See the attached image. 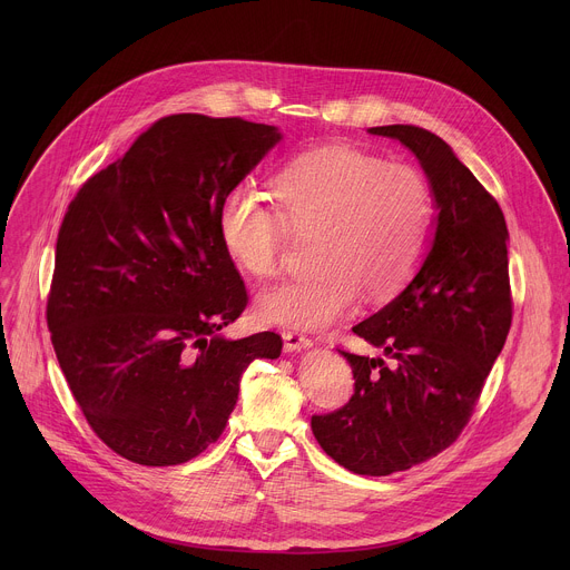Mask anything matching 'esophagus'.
I'll list each match as a JSON object with an SVG mask.
<instances>
[{
	"label": "esophagus",
	"mask_w": 570,
	"mask_h": 570,
	"mask_svg": "<svg viewBox=\"0 0 570 570\" xmlns=\"http://www.w3.org/2000/svg\"><path fill=\"white\" fill-rule=\"evenodd\" d=\"M284 338V350L286 352H304L308 347H313V341L299 332H284L282 334Z\"/></svg>",
	"instance_id": "esophagus-1"
}]
</instances>
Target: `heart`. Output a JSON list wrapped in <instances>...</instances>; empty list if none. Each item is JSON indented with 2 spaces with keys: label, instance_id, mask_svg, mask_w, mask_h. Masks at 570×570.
<instances>
[{
  "label": "heart",
  "instance_id": "1",
  "mask_svg": "<svg viewBox=\"0 0 570 570\" xmlns=\"http://www.w3.org/2000/svg\"><path fill=\"white\" fill-rule=\"evenodd\" d=\"M273 185L277 203L238 185L218 212L227 255L257 279L282 271L293 234L315 236L317 273L264 291L257 311L266 322L327 330L363 293L385 302L417 275L435 225V196L420 169L354 146H322L286 159Z\"/></svg>",
  "mask_w": 570,
  "mask_h": 570
}]
</instances>
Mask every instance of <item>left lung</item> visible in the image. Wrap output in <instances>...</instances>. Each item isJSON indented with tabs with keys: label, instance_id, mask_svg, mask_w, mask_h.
I'll return each mask as SVG.
<instances>
[{
	"label": "left lung",
	"instance_id": "obj_1",
	"mask_svg": "<svg viewBox=\"0 0 570 570\" xmlns=\"http://www.w3.org/2000/svg\"><path fill=\"white\" fill-rule=\"evenodd\" d=\"M409 146L431 180L438 225L431 250L387 306L352 330L385 358L343 354L354 394L311 429L324 453L361 475H390L449 449L469 424L512 324L508 225L497 198L438 135L376 126Z\"/></svg>",
	"mask_w": 570,
	"mask_h": 570
}]
</instances>
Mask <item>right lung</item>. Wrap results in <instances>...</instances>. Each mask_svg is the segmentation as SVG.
<instances>
[{
    "mask_svg": "<svg viewBox=\"0 0 570 570\" xmlns=\"http://www.w3.org/2000/svg\"><path fill=\"white\" fill-rule=\"evenodd\" d=\"M277 141L275 126L240 117H161L65 212L51 343L90 429L130 462L171 466L203 453L243 372L282 354L275 332L218 334L248 306L220 240V203Z\"/></svg>",
    "mask_w": 570,
    "mask_h": 570,
    "instance_id": "right-lung-1",
    "label": "right lung"
}]
</instances>
